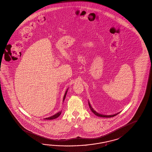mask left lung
<instances>
[{"mask_svg": "<svg viewBox=\"0 0 152 152\" xmlns=\"http://www.w3.org/2000/svg\"><path fill=\"white\" fill-rule=\"evenodd\" d=\"M88 105H89V107L90 108L91 110V111L94 113V115H96L97 116H99V117H105V118H110V117H114L115 115H118L119 113H116V114H115V115H101V114H99V113H97V112H96V111H94V110L93 109V108L91 107V106L90 103V102H88Z\"/></svg>", "mask_w": 152, "mask_h": 152, "instance_id": "obj_1", "label": "left lung"}]
</instances>
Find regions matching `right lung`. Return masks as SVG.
Returning a JSON list of instances; mask_svg holds the SVG:
<instances>
[{
	"label": "right lung",
	"mask_w": 152,
	"mask_h": 152,
	"mask_svg": "<svg viewBox=\"0 0 152 152\" xmlns=\"http://www.w3.org/2000/svg\"><path fill=\"white\" fill-rule=\"evenodd\" d=\"M67 90H68V89L66 90V91L65 94V95H64V99H63V102L64 101V100H65V99L66 97V95L67 94ZM61 112H58L57 113H56L55 115H52V116H51V117H48V118H45V119H55V118H57L60 115H61Z\"/></svg>",
	"instance_id": "right-lung-1"
}]
</instances>
